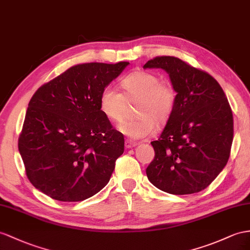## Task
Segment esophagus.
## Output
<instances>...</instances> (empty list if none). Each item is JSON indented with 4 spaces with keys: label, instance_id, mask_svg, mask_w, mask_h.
Here are the masks:
<instances>
[{
    "label": "esophagus",
    "instance_id": "obj_1",
    "mask_svg": "<svg viewBox=\"0 0 250 250\" xmlns=\"http://www.w3.org/2000/svg\"><path fill=\"white\" fill-rule=\"evenodd\" d=\"M125 146L126 149H131V148H134V146H136L137 144L135 142H133V140H131V139H126L125 142Z\"/></svg>",
    "mask_w": 250,
    "mask_h": 250
}]
</instances>
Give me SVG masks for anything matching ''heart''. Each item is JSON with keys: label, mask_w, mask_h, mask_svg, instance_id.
I'll list each match as a JSON object with an SVG mask.
<instances>
[{"label": "heart", "mask_w": 250, "mask_h": 250, "mask_svg": "<svg viewBox=\"0 0 250 250\" xmlns=\"http://www.w3.org/2000/svg\"><path fill=\"white\" fill-rule=\"evenodd\" d=\"M120 85L124 95L116 88L105 86L99 97L101 113L114 123L123 120L126 101L139 100L136 107L138 118L121 123L118 125L120 133L133 139H140L154 134L156 125L168 123L176 104V93L170 84L162 82L155 74L135 72L125 77Z\"/></svg>", "instance_id": "b5f03b06"}]
</instances>
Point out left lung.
<instances>
[{
	"instance_id": "1",
	"label": "left lung",
	"mask_w": 250,
	"mask_h": 250,
	"mask_svg": "<svg viewBox=\"0 0 250 250\" xmlns=\"http://www.w3.org/2000/svg\"><path fill=\"white\" fill-rule=\"evenodd\" d=\"M144 68L167 72L176 93L175 108L157 140L146 172L149 181L171 194L207 188L225 167L233 139V117L212 76L175 57H156Z\"/></svg>"
}]
</instances>
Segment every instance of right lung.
I'll use <instances>...</instances> for the list:
<instances>
[{"mask_svg":"<svg viewBox=\"0 0 250 250\" xmlns=\"http://www.w3.org/2000/svg\"><path fill=\"white\" fill-rule=\"evenodd\" d=\"M129 64H78L38 88L18 144L35 188L57 201L79 202L108 183L125 139L101 113L99 97Z\"/></svg>","mask_w":250,"mask_h":250,"instance_id":"1","label":"right lung"}]
</instances>
